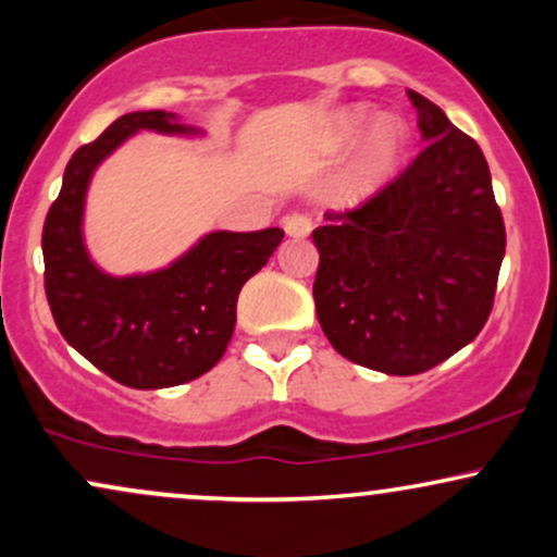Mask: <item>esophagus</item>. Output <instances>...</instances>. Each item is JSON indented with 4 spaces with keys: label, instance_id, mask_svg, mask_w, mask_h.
Masks as SVG:
<instances>
[{
    "label": "esophagus",
    "instance_id": "34e87169",
    "mask_svg": "<svg viewBox=\"0 0 557 557\" xmlns=\"http://www.w3.org/2000/svg\"><path fill=\"white\" fill-rule=\"evenodd\" d=\"M283 227L290 238H309L311 220L306 214H290L283 220Z\"/></svg>",
    "mask_w": 557,
    "mask_h": 557
}]
</instances>
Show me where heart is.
Listing matches in <instances>:
<instances>
[{"label": "heart", "instance_id": "b5f03b06", "mask_svg": "<svg viewBox=\"0 0 557 557\" xmlns=\"http://www.w3.org/2000/svg\"><path fill=\"white\" fill-rule=\"evenodd\" d=\"M362 149L356 154L354 164L343 177V201L348 207L374 201L382 196L406 170L408 154H411V131L406 120L380 117L372 107H348L337 112L327 125L322 140V154L327 159H341L350 151Z\"/></svg>", "mask_w": 557, "mask_h": 557}]
</instances>
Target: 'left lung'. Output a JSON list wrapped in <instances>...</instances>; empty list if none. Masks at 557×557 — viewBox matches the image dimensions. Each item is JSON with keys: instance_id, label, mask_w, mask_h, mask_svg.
<instances>
[{"instance_id": "left-lung-1", "label": "left lung", "mask_w": 557, "mask_h": 557, "mask_svg": "<svg viewBox=\"0 0 557 557\" xmlns=\"http://www.w3.org/2000/svg\"><path fill=\"white\" fill-rule=\"evenodd\" d=\"M424 151L382 196L324 214L317 317L337 354L382 374H421L469 345L492 311L505 227L474 138L417 91Z\"/></svg>"}]
</instances>
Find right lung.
I'll return each instance as SVG.
<instances>
[{
	"label": "right lung",
	"mask_w": 557,
	"mask_h": 557,
	"mask_svg": "<svg viewBox=\"0 0 557 557\" xmlns=\"http://www.w3.org/2000/svg\"><path fill=\"white\" fill-rule=\"evenodd\" d=\"M140 131L203 136L175 112H131L81 146L67 162L62 190L44 222V283L52 317L75 350L136 389L175 387L207 374L225 356L238 293L277 251L280 227L212 230L168 267L110 274L91 259L83 235L94 172Z\"/></svg>",
	"instance_id": "1"
}]
</instances>
